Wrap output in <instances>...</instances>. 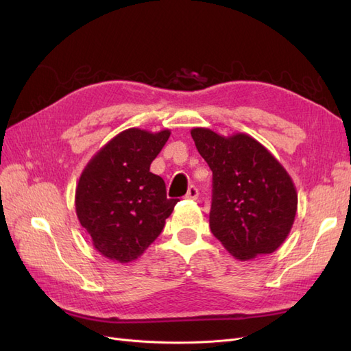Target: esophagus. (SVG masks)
I'll return each instance as SVG.
<instances>
[{
  "mask_svg": "<svg viewBox=\"0 0 351 351\" xmlns=\"http://www.w3.org/2000/svg\"><path fill=\"white\" fill-rule=\"evenodd\" d=\"M186 197H187V199H192V200H196V199L199 197V190H197V187H196V186H190L189 190H187V193H186Z\"/></svg>",
  "mask_w": 351,
  "mask_h": 351,
  "instance_id": "1",
  "label": "esophagus"
}]
</instances>
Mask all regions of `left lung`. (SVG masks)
<instances>
[{"label":"left lung","mask_w":351,"mask_h":351,"mask_svg":"<svg viewBox=\"0 0 351 351\" xmlns=\"http://www.w3.org/2000/svg\"><path fill=\"white\" fill-rule=\"evenodd\" d=\"M190 133L212 171V234L240 261L277 250L289 236L297 210L289 173L247 134L224 137L204 127Z\"/></svg>","instance_id":"8db88e82"}]
</instances>
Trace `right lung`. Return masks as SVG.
Here are the masks:
<instances>
[{
	"mask_svg": "<svg viewBox=\"0 0 351 351\" xmlns=\"http://www.w3.org/2000/svg\"><path fill=\"white\" fill-rule=\"evenodd\" d=\"M169 130L127 129L95 155L79 178L76 214L105 258L132 262L161 234L178 199L149 171Z\"/></svg>",
	"mask_w": 351,
	"mask_h": 351,
	"instance_id": "add662e5",
	"label": "right lung"
}]
</instances>
